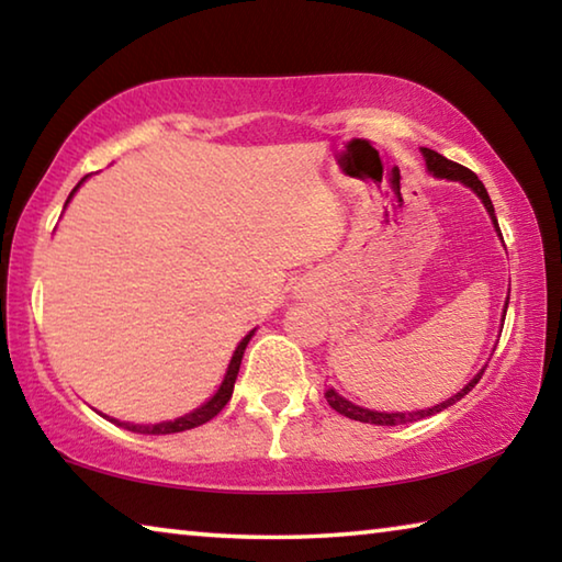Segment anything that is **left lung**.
<instances>
[{
    "label": "left lung",
    "instance_id": "8db88e82",
    "mask_svg": "<svg viewBox=\"0 0 562 562\" xmlns=\"http://www.w3.org/2000/svg\"><path fill=\"white\" fill-rule=\"evenodd\" d=\"M424 156H426V166H429V170L431 173L436 176V178H449V180H461L463 186H469L475 195L481 198L483 201V205H486V211L491 213V217H493V225H496V231L501 233V227H498V221H496V211H493V203H491V198H488V190L483 188V183L479 180V176L473 173V170H469L465 166H461V164H453V160H449V158H443L441 154H436V150H431V148H424ZM506 310H508V300H506ZM506 317V315H503ZM483 376V372H479L475 374L469 384H465L459 394L456 396H451L449 402H443V404H436V406H431V408H422V412H412V414H384V412H369V408H361V406H357V404H351V402H347V398H341L335 389H327L325 392V398H327V404L335 408V412H339L341 416H349V418H355V422H364V424H376V426H398V424H408V422H418V418H426V416H434V414H439V412H443V408H449L451 404H456L459 402V398H463L465 394L471 392V389L479 384V379Z\"/></svg>",
    "mask_w": 562,
    "mask_h": 562
}]
</instances>
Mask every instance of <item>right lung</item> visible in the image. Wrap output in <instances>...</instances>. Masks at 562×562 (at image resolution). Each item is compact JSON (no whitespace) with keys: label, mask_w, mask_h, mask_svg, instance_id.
Returning a JSON list of instances; mask_svg holds the SVG:
<instances>
[{"label":"right lung","mask_w":562,"mask_h":562,"mask_svg":"<svg viewBox=\"0 0 562 562\" xmlns=\"http://www.w3.org/2000/svg\"><path fill=\"white\" fill-rule=\"evenodd\" d=\"M79 186H81V183H79ZM79 186H76V188H79ZM76 188L71 190V195L76 193ZM71 195H69V198H71ZM66 203H69V201H66ZM250 337H252V331L240 341V345H237V349H235V355H233V359H231V367H227V374H225V379H223L221 389H217L211 402H205L201 408H195V412H190V414L180 416V418H173V422H164V424H156V426L126 424V422H116V418H111V422L123 426V429H128V431H136V434H178V431H188V429H195V426L207 424L213 416H217V414L223 412L227 402H231L235 379H237V372H240V361H243L245 347H247V341H250Z\"/></svg>","instance_id":"add662e5"}]
</instances>
